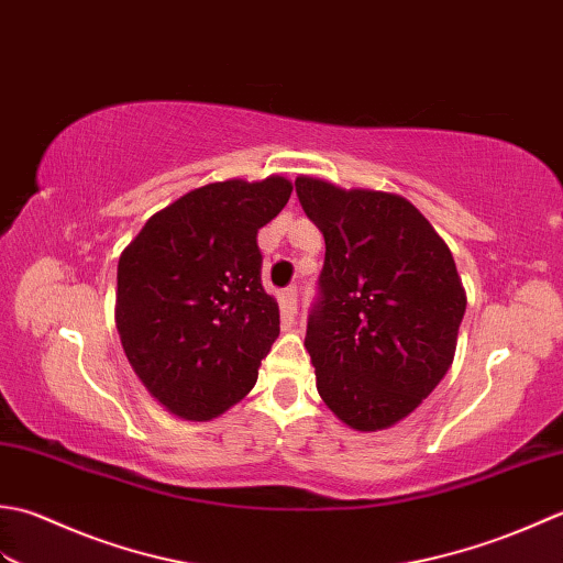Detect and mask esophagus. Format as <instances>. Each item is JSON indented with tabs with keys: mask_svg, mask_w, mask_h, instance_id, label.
Returning a JSON list of instances; mask_svg holds the SVG:
<instances>
[{
	"mask_svg": "<svg viewBox=\"0 0 563 563\" xmlns=\"http://www.w3.org/2000/svg\"><path fill=\"white\" fill-rule=\"evenodd\" d=\"M296 296H298V289H296V286H291V289H286V291L282 294V298H279V306H282V313H284V318H294V316H296V308H298V303H296Z\"/></svg>",
	"mask_w": 563,
	"mask_h": 563,
	"instance_id": "1",
	"label": "esophagus"
}]
</instances>
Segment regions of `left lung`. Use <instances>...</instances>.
I'll return each instance as SVG.
<instances>
[{
    "label": "left lung",
    "mask_w": 563,
    "mask_h": 563,
    "mask_svg": "<svg viewBox=\"0 0 563 563\" xmlns=\"http://www.w3.org/2000/svg\"><path fill=\"white\" fill-rule=\"evenodd\" d=\"M325 238L306 350L325 406L352 430L396 426L442 382L466 294L450 247L398 194L296 177Z\"/></svg>",
    "instance_id": "left-lung-1"
}]
</instances>
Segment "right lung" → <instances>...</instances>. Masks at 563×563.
I'll list each match as a JSON object with an SVG mask.
<instances>
[{"instance_id": "1", "label": "right lung", "mask_w": 563, "mask_h": 563, "mask_svg": "<svg viewBox=\"0 0 563 563\" xmlns=\"http://www.w3.org/2000/svg\"><path fill=\"white\" fill-rule=\"evenodd\" d=\"M291 181L228 179L147 218L119 260L117 328L151 396L185 420H211L257 382L279 338V306L262 286L257 231Z\"/></svg>"}]
</instances>
